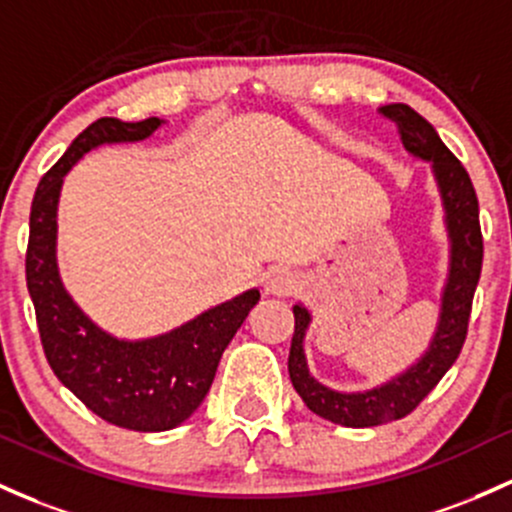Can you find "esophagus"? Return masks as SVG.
I'll return each mask as SVG.
<instances>
[{
    "instance_id": "obj_1",
    "label": "esophagus",
    "mask_w": 512,
    "mask_h": 512,
    "mask_svg": "<svg viewBox=\"0 0 512 512\" xmlns=\"http://www.w3.org/2000/svg\"><path fill=\"white\" fill-rule=\"evenodd\" d=\"M262 284H265V294L269 296H291L296 294V289H299V279H296V274L282 267L269 269Z\"/></svg>"
}]
</instances>
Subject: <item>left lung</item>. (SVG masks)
Masks as SVG:
<instances>
[{
  "label": "left lung",
  "instance_id": "1",
  "mask_svg": "<svg viewBox=\"0 0 512 512\" xmlns=\"http://www.w3.org/2000/svg\"><path fill=\"white\" fill-rule=\"evenodd\" d=\"M379 111L398 123L408 155L420 162H430L432 179L437 184L442 213H445L442 221H445L449 243L447 277L440 291L435 333L423 355L408 364L403 372L386 379L384 384L364 391H338L311 374L303 340H306L313 316L303 303H296L294 338H291L289 352L291 384L308 411L345 428H374V425L406 418L435 389L437 381L447 374V369L457 362L462 352L471 301H474L476 284L481 277V260H484L479 199L462 162L449 153L435 128L408 104H386Z\"/></svg>",
  "mask_w": 512,
  "mask_h": 512
}]
</instances>
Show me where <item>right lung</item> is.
Masks as SVG:
<instances>
[{"label": "right lung", "instance_id": "add662e5", "mask_svg": "<svg viewBox=\"0 0 512 512\" xmlns=\"http://www.w3.org/2000/svg\"><path fill=\"white\" fill-rule=\"evenodd\" d=\"M162 123L167 121L155 116L138 123L99 119L84 128L38 184L28 223L26 284L50 369L89 411L136 432L172 430L192 418L211 389L223 350L260 301V289H247L167 333L131 340L94 323L65 289L58 204L67 172L101 145L143 143Z\"/></svg>", "mask_w": 512, "mask_h": 512}]
</instances>
